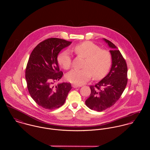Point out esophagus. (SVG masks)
<instances>
[{
  "label": "esophagus",
  "instance_id": "esophagus-1",
  "mask_svg": "<svg viewBox=\"0 0 150 150\" xmlns=\"http://www.w3.org/2000/svg\"><path fill=\"white\" fill-rule=\"evenodd\" d=\"M72 86L73 87V88H78V87H80V86H79V85H76V84H73V85H72Z\"/></svg>",
  "mask_w": 150,
  "mask_h": 150
}]
</instances>
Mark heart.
I'll return each instance as SVG.
<instances>
[{
    "instance_id": "b5f03b06",
    "label": "heart",
    "mask_w": 150,
    "mask_h": 150,
    "mask_svg": "<svg viewBox=\"0 0 150 150\" xmlns=\"http://www.w3.org/2000/svg\"><path fill=\"white\" fill-rule=\"evenodd\" d=\"M74 51L77 56L85 58L84 69L70 71L66 75L69 81L81 85L89 80L91 76L95 80H100L107 74L112 63V57L108 51L101 49L92 42L86 41L77 44ZM57 61L65 70L71 67V58L67 51H63L58 55Z\"/></svg>"
}]
</instances>
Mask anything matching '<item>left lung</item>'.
<instances>
[{
  "mask_svg": "<svg viewBox=\"0 0 150 150\" xmlns=\"http://www.w3.org/2000/svg\"><path fill=\"white\" fill-rule=\"evenodd\" d=\"M112 48V66L107 76L95 86L89 87L91 93L86 105L91 110L102 111L113 106L122 95L128 83L127 62L117 47L106 39Z\"/></svg>",
  "mask_w": 150,
  "mask_h": 150,
  "instance_id": "left-lung-1",
  "label": "left lung"
}]
</instances>
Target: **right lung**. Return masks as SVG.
I'll return each instance as SVG.
<instances>
[{"label": "right lung", "instance_id": "add662e5", "mask_svg": "<svg viewBox=\"0 0 150 150\" xmlns=\"http://www.w3.org/2000/svg\"><path fill=\"white\" fill-rule=\"evenodd\" d=\"M71 42L59 38H49L39 43L31 52L25 70L29 93L35 102L45 109L61 107L71 89L70 83L54 86L63 76L57 57Z\"/></svg>", "mask_w": 150, "mask_h": 150}]
</instances>
